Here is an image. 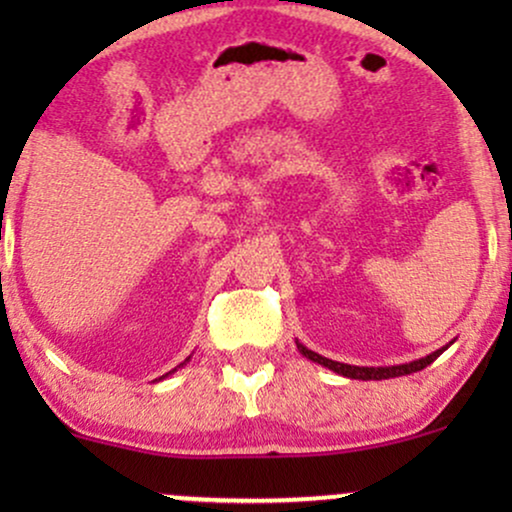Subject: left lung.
Instances as JSON below:
<instances>
[{
    "instance_id": "obj_1",
    "label": "left lung",
    "mask_w": 512,
    "mask_h": 512,
    "mask_svg": "<svg viewBox=\"0 0 512 512\" xmlns=\"http://www.w3.org/2000/svg\"><path fill=\"white\" fill-rule=\"evenodd\" d=\"M452 344V342H450ZM450 344L440 346L438 351H433V354H428L424 358H416V361H409V363H399V366H349V363H339V361H332V358H325L320 354H315V351H310L308 346H303L301 342L296 339V346L298 351L305 358H310L313 363H320V366L334 370V373L344 375V378H351V380H387V378H399V375H409V373H416V370H424L426 366H431L436 358L443 354L445 349H448Z\"/></svg>"
}]
</instances>
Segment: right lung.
Wrapping results in <instances>:
<instances>
[{"instance_id":"1","label":"right lung","mask_w":512,"mask_h":512,"mask_svg":"<svg viewBox=\"0 0 512 512\" xmlns=\"http://www.w3.org/2000/svg\"><path fill=\"white\" fill-rule=\"evenodd\" d=\"M187 361H190V358H187ZM187 361H185V363H187ZM185 363H180V366H185Z\"/></svg>"}]
</instances>
